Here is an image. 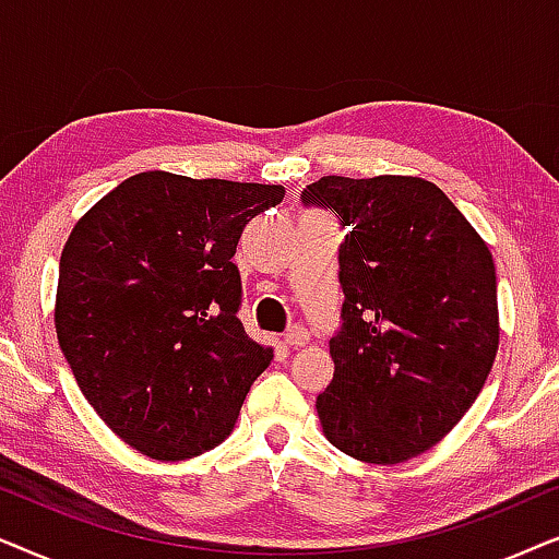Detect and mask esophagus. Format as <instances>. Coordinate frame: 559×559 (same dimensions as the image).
Here are the masks:
<instances>
[{"instance_id": "esophagus-1", "label": "esophagus", "mask_w": 559, "mask_h": 559, "mask_svg": "<svg viewBox=\"0 0 559 559\" xmlns=\"http://www.w3.org/2000/svg\"><path fill=\"white\" fill-rule=\"evenodd\" d=\"M309 340H311V334L304 324H294L292 330L286 332V345L288 347H304V345H309Z\"/></svg>"}]
</instances>
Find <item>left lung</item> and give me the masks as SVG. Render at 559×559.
Returning <instances> with one entry per match:
<instances>
[{
  "mask_svg": "<svg viewBox=\"0 0 559 559\" xmlns=\"http://www.w3.org/2000/svg\"><path fill=\"white\" fill-rule=\"evenodd\" d=\"M301 199L347 229L334 378L317 396L324 437L362 463H406L463 419L493 368V255L424 178L322 176Z\"/></svg>",
  "mask_w": 559,
  "mask_h": 559,
  "instance_id": "1",
  "label": "left lung"
}]
</instances>
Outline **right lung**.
<instances>
[{
    "label": "right lung",
    "instance_id": "1",
    "mask_svg": "<svg viewBox=\"0 0 559 559\" xmlns=\"http://www.w3.org/2000/svg\"><path fill=\"white\" fill-rule=\"evenodd\" d=\"M284 186L145 170L102 197L61 252L56 332L99 419L153 460H189L233 431L271 366L237 319L245 225Z\"/></svg>",
    "mask_w": 559,
    "mask_h": 559
}]
</instances>
